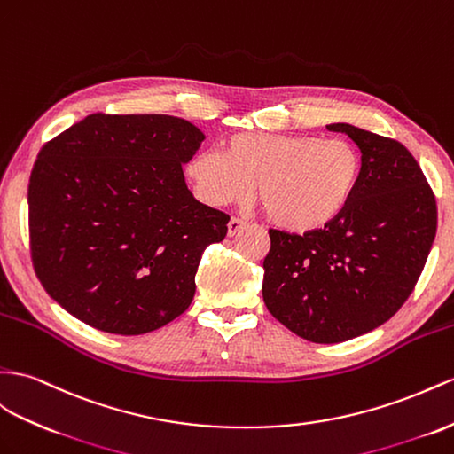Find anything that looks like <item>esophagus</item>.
Returning a JSON list of instances; mask_svg holds the SVG:
<instances>
[{"label":"esophagus","mask_w":454,"mask_h":454,"mask_svg":"<svg viewBox=\"0 0 454 454\" xmlns=\"http://www.w3.org/2000/svg\"><path fill=\"white\" fill-rule=\"evenodd\" d=\"M247 223L243 218H239V216H231L230 218V223H228V236H236L238 231L246 226Z\"/></svg>","instance_id":"obj_1"}]
</instances>
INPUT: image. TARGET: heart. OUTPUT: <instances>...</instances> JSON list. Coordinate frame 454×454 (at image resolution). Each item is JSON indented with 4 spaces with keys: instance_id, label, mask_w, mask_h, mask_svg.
Segmentation results:
<instances>
[{
    "instance_id": "b5f03b06",
    "label": "heart",
    "mask_w": 454,
    "mask_h": 454,
    "mask_svg": "<svg viewBox=\"0 0 454 454\" xmlns=\"http://www.w3.org/2000/svg\"><path fill=\"white\" fill-rule=\"evenodd\" d=\"M185 174L211 207L246 203L257 188L270 223L305 234L333 223L353 201L363 157L341 137L241 132L226 139L224 153H195Z\"/></svg>"
}]
</instances>
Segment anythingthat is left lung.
Masks as SVG:
<instances>
[{"instance_id": "8db88e82", "label": "left lung", "mask_w": 454, "mask_h": 454, "mask_svg": "<svg viewBox=\"0 0 454 454\" xmlns=\"http://www.w3.org/2000/svg\"><path fill=\"white\" fill-rule=\"evenodd\" d=\"M363 153V176L345 211L303 236L270 228L262 299L299 338L340 343L381 326L414 292L434 246L437 203L401 142L330 124Z\"/></svg>"}]
</instances>
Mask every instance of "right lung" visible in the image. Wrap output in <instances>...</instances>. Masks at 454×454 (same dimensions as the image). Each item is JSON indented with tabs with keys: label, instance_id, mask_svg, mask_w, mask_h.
<instances>
[{
	"label": "right lung",
	"instance_id": "add662e5",
	"mask_svg": "<svg viewBox=\"0 0 454 454\" xmlns=\"http://www.w3.org/2000/svg\"><path fill=\"white\" fill-rule=\"evenodd\" d=\"M205 139L168 114H88L45 144L28 184L40 284L88 326L139 335L190 307L203 251L230 216L184 180Z\"/></svg>",
	"mask_w": 454,
	"mask_h": 454
}]
</instances>
